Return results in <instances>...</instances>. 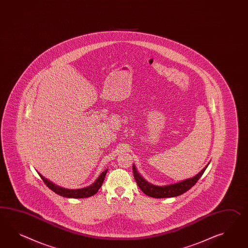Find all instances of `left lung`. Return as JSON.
I'll return each mask as SVG.
<instances>
[{
    "mask_svg": "<svg viewBox=\"0 0 248 248\" xmlns=\"http://www.w3.org/2000/svg\"><path fill=\"white\" fill-rule=\"evenodd\" d=\"M209 164L210 162L207 164L204 169L195 176L178 183L170 184L168 186H155L153 184L146 181L145 179L140 175L134 164L133 165V176L135 178V181L137 183L138 186L140 188V190L143 193H145L146 195L153 198H170V197H175V196L181 195L183 193L187 192L189 189L193 187V186L196 184V182L199 180L200 177L204 173Z\"/></svg>",
    "mask_w": 248,
    "mask_h": 248,
    "instance_id": "8db88e82",
    "label": "left lung"
}]
</instances>
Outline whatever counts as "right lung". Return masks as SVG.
Returning <instances> with one entry per match:
<instances>
[{
    "label": "right lung",
    "instance_id": "1",
    "mask_svg": "<svg viewBox=\"0 0 248 248\" xmlns=\"http://www.w3.org/2000/svg\"><path fill=\"white\" fill-rule=\"evenodd\" d=\"M107 172H108V169L102 172L97 177V180L90 186L80 188V189H67V188L61 187L48 179H46V177H44L41 174L38 173V175H40V177L42 178L44 183L47 186V187L50 188L53 192L59 194L61 196H63L66 198H88L96 194L97 191L99 190V188L101 187L105 176L107 175Z\"/></svg>",
    "mask_w": 248,
    "mask_h": 248
}]
</instances>
